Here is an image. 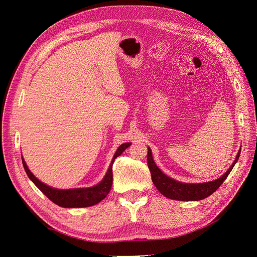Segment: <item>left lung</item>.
I'll list each match as a JSON object with an SVG mask.
<instances>
[{
	"instance_id": "8db88e82",
	"label": "left lung",
	"mask_w": 257,
	"mask_h": 257,
	"mask_svg": "<svg viewBox=\"0 0 257 257\" xmlns=\"http://www.w3.org/2000/svg\"><path fill=\"white\" fill-rule=\"evenodd\" d=\"M240 155V151L237 154V158L235 159L232 165L229 167V169L225 173L222 177L216 179L214 181L205 182V183H197V184H190V183H181L178 182L174 179L167 177L166 175L161 172V169L155 165V163L152 158V152L150 148H148V167H149L151 172V178L154 185L157 186V189L164 195L165 197H168L170 199L176 200H200L204 199L208 196L211 195L217 189L220 188V185L224 182L225 179L230 174L232 167L235 166Z\"/></svg>"
}]
</instances>
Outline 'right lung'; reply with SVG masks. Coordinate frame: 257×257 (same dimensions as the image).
<instances>
[{"instance_id": "add662e5", "label": "right lung", "mask_w": 257, "mask_h": 257, "mask_svg": "<svg viewBox=\"0 0 257 257\" xmlns=\"http://www.w3.org/2000/svg\"><path fill=\"white\" fill-rule=\"evenodd\" d=\"M130 143L121 145L118 150L115 151L113 159L111 161V164L108 168L106 176L104 179L95 186L88 189H73V190H58L50 188V186L46 185L45 183L41 182L34 175L30 172L25 160L22 159L23 168H25L28 177L33 181V183L40 189L46 196H47L54 204H57L60 207L64 208H83V207H90L93 205L98 204L100 200H103L108 193L110 192L111 185H112V164L116 157L122 154V152L130 147Z\"/></svg>"}]
</instances>
